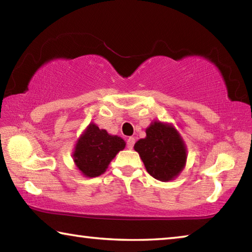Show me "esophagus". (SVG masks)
<instances>
[{"mask_svg": "<svg viewBox=\"0 0 252 252\" xmlns=\"http://www.w3.org/2000/svg\"><path fill=\"white\" fill-rule=\"evenodd\" d=\"M134 142H135V139L132 138V136H130V138L126 140V147H127V149H133Z\"/></svg>", "mask_w": 252, "mask_h": 252, "instance_id": "34e87169", "label": "esophagus"}]
</instances>
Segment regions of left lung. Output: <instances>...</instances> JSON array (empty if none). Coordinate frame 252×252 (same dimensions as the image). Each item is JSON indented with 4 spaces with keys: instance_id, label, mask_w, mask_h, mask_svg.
I'll return each mask as SVG.
<instances>
[{
    "instance_id": "8db88e82",
    "label": "left lung",
    "mask_w": 252,
    "mask_h": 252,
    "mask_svg": "<svg viewBox=\"0 0 252 252\" xmlns=\"http://www.w3.org/2000/svg\"><path fill=\"white\" fill-rule=\"evenodd\" d=\"M147 136L134 144L148 173L157 180L170 181L178 177L187 161V148L181 135L169 123L152 122Z\"/></svg>"
}]
</instances>
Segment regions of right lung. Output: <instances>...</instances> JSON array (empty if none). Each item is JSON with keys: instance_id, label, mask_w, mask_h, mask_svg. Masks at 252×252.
Returning <instances> with one entry per match:
<instances>
[{"instance_id": "right-lung-1", "label": "right lung", "mask_w": 252, "mask_h": 252, "mask_svg": "<svg viewBox=\"0 0 252 252\" xmlns=\"http://www.w3.org/2000/svg\"><path fill=\"white\" fill-rule=\"evenodd\" d=\"M125 140L111 135L94 123H90L76 142L73 160L81 173L88 178L99 177L105 172L110 162L125 149Z\"/></svg>"}]
</instances>
